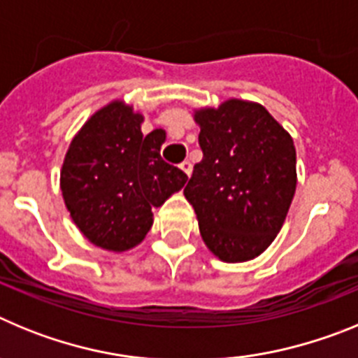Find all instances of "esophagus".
I'll list each match as a JSON object with an SVG mask.
<instances>
[{
  "mask_svg": "<svg viewBox=\"0 0 358 358\" xmlns=\"http://www.w3.org/2000/svg\"><path fill=\"white\" fill-rule=\"evenodd\" d=\"M179 166H181V170L186 173V176H188V177L192 176V170H194V166H192V163H189V161H182Z\"/></svg>",
  "mask_w": 358,
  "mask_h": 358,
  "instance_id": "obj_1",
  "label": "esophagus"
}]
</instances>
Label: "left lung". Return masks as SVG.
Returning <instances> with one entry per match:
<instances>
[{"mask_svg":"<svg viewBox=\"0 0 358 358\" xmlns=\"http://www.w3.org/2000/svg\"><path fill=\"white\" fill-rule=\"evenodd\" d=\"M202 161L185 197L204 243L227 264L248 262L273 243L296 192V148L264 106L227 100L195 110Z\"/></svg>","mask_w":358,"mask_h":358,"instance_id":"obj_1","label":"left lung"}]
</instances>
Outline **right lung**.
<instances>
[{
	"instance_id": "add662e5",
	"label": "right lung",
	"mask_w": 358,
	"mask_h": 358,
	"mask_svg": "<svg viewBox=\"0 0 358 358\" xmlns=\"http://www.w3.org/2000/svg\"><path fill=\"white\" fill-rule=\"evenodd\" d=\"M143 116L123 102L96 110L73 138L61 172L66 208L82 235L107 251H127L150 231L152 208L185 186L161 157L163 129L141 132Z\"/></svg>"
}]
</instances>
